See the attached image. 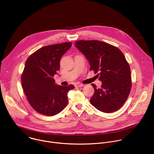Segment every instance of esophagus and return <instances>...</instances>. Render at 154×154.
<instances>
[{
	"instance_id": "34e87169",
	"label": "esophagus",
	"mask_w": 154,
	"mask_h": 154,
	"mask_svg": "<svg viewBox=\"0 0 154 154\" xmlns=\"http://www.w3.org/2000/svg\"><path fill=\"white\" fill-rule=\"evenodd\" d=\"M84 86V85L82 84V83H77L75 84V86H76V87H82V86Z\"/></svg>"
}]
</instances>
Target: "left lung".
I'll return each instance as SVG.
<instances>
[{
	"instance_id": "8db88e82",
	"label": "left lung",
	"mask_w": 154,
	"mask_h": 154,
	"mask_svg": "<svg viewBox=\"0 0 154 154\" xmlns=\"http://www.w3.org/2000/svg\"><path fill=\"white\" fill-rule=\"evenodd\" d=\"M75 47L89 61L90 71L102 82L90 99L99 111L112 113L117 111L127 100L131 88V71L124 55L118 48L97 40H79Z\"/></svg>"
}]
</instances>
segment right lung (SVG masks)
<instances>
[{
    "label": "right lung",
    "mask_w": 154,
    "mask_h": 154,
    "mask_svg": "<svg viewBox=\"0 0 154 154\" xmlns=\"http://www.w3.org/2000/svg\"><path fill=\"white\" fill-rule=\"evenodd\" d=\"M72 46L63 42L45 46L29 56L21 75L22 86L32 107L38 113L54 116L68 103V93L74 86L56 85L54 76L60 69L61 57Z\"/></svg>",
    "instance_id": "1"
}]
</instances>
